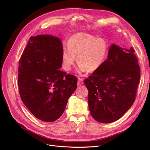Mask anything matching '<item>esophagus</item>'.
<instances>
[{
    "mask_svg": "<svg viewBox=\"0 0 150 150\" xmlns=\"http://www.w3.org/2000/svg\"><path fill=\"white\" fill-rule=\"evenodd\" d=\"M83 84V78H78V86H81Z\"/></svg>",
    "mask_w": 150,
    "mask_h": 150,
    "instance_id": "obj_1",
    "label": "esophagus"
}]
</instances>
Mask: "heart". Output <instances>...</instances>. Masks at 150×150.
<instances>
[{
    "mask_svg": "<svg viewBox=\"0 0 150 150\" xmlns=\"http://www.w3.org/2000/svg\"><path fill=\"white\" fill-rule=\"evenodd\" d=\"M108 46L105 39L80 33L71 36L67 48L64 47L62 61L64 69L70 71L77 57L78 72H93L103 65L107 57Z\"/></svg>",
    "mask_w": 150,
    "mask_h": 150,
    "instance_id": "b5f03b06",
    "label": "heart"
}]
</instances>
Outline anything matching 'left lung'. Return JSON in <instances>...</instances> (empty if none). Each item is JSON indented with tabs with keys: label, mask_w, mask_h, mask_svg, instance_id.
<instances>
[{
	"label": "left lung",
	"mask_w": 150,
	"mask_h": 150,
	"mask_svg": "<svg viewBox=\"0 0 150 150\" xmlns=\"http://www.w3.org/2000/svg\"><path fill=\"white\" fill-rule=\"evenodd\" d=\"M134 50L112 44L100 69L84 80L90 112L98 122L119 120L134 102L140 71Z\"/></svg>",
	"instance_id": "obj_1"
}]
</instances>
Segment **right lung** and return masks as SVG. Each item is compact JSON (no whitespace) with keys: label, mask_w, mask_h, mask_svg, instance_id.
I'll list each match as a JSON object with an SVG mask.
<instances>
[{"label":"right lung","mask_w":150,"mask_h":150,"mask_svg":"<svg viewBox=\"0 0 150 150\" xmlns=\"http://www.w3.org/2000/svg\"><path fill=\"white\" fill-rule=\"evenodd\" d=\"M62 50L58 37L31 36L19 60L21 98L31 113L42 122L58 119L77 88V78L59 70Z\"/></svg>","instance_id":"right-lung-1"}]
</instances>
